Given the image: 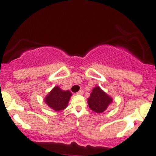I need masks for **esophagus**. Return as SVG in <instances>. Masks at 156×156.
<instances>
[{"label": "esophagus", "mask_w": 156, "mask_h": 156, "mask_svg": "<svg viewBox=\"0 0 156 156\" xmlns=\"http://www.w3.org/2000/svg\"><path fill=\"white\" fill-rule=\"evenodd\" d=\"M83 94V90H82V89H80V91H78V92H77V94Z\"/></svg>", "instance_id": "obj_1"}]
</instances>
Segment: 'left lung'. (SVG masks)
I'll return each instance as SVG.
<instances>
[{
    "label": "left lung",
    "mask_w": 156,
    "mask_h": 156,
    "mask_svg": "<svg viewBox=\"0 0 156 156\" xmlns=\"http://www.w3.org/2000/svg\"><path fill=\"white\" fill-rule=\"evenodd\" d=\"M112 98L108 96L101 87H96L91 92L88 98V104L90 109L96 113L105 112L108 105L112 103Z\"/></svg>",
    "instance_id": "1"
}]
</instances>
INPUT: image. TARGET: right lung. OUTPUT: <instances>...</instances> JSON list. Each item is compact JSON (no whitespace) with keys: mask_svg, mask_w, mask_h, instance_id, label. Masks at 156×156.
<instances>
[{"mask_svg":"<svg viewBox=\"0 0 156 156\" xmlns=\"http://www.w3.org/2000/svg\"><path fill=\"white\" fill-rule=\"evenodd\" d=\"M72 93L69 90L64 91L56 86L45 97L44 102L52 109L58 112L67 108Z\"/></svg>","mask_w":156,"mask_h":156,"instance_id":"right-lung-1","label":"right lung"}]
</instances>
